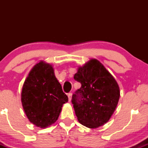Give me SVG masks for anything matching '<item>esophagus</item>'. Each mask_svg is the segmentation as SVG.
Here are the masks:
<instances>
[{
    "instance_id": "esophagus-1",
    "label": "esophagus",
    "mask_w": 148,
    "mask_h": 148,
    "mask_svg": "<svg viewBox=\"0 0 148 148\" xmlns=\"http://www.w3.org/2000/svg\"><path fill=\"white\" fill-rule=\"evenodd\" d=\"M72 94L71 92L68 93V98H69V101H70L71 100H72Z\"/></svg>"
}]
</instances>
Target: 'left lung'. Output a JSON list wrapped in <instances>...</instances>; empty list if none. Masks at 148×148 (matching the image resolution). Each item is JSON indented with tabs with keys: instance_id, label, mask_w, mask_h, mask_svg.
I'll list each match as a JSON object with an SVG mask.
<instances>
[{
	"instance_id": "1",
	"label": "left lung",
	"mask_w": 148,
	"mask_h": 148,
	"mask_svg": "<svg viewBox=\"0 0 148 148\" xmlns=\"http://www.w3.org/2000/svg\"><path fill=\"white\" fill-rule=\"evenodd\" d=\"M74 79L81 84L72 99L79 122L90 129L102 126L118 105L120 95L117 81L96 59L79 67Z\"/></svg>"
}]
</instances>
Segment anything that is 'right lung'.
I'll return each instance as SVG.
<instances>
[{"label": "right lung", "instance_id": "right-lung-1", "mask_svg": "<svg viewBox=\"0 0 148 148\" xmlns=\"http://www.w3.org/2000/svg\"><path fill=\"white\" fill-rule=\"evenodd\" d=\"M68 97L54 74L52 65L40 61L30 70L23 84L21 102L30 123L41 128L53 124L58 118Z\"/></svg>", "mask_w": 148, "mask_h": 148}]
</instances>
